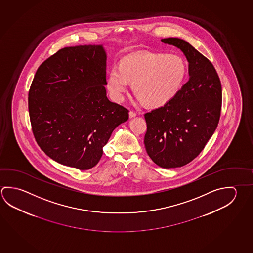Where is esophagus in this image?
Here are the masks:
<instances>
[{"label": "esophagus", "mask_w": 253, "mask_h": 253, "mask_svg": "<svg viewBox=\"0 0 253 253\" xmlns=\"http://www.w3.org/2000/svg\"><path fill=\"white\" fill-rule=\"evenodd\" d=\"M128 116H129V118H134V117H136V116H137V114H136L135 112L129 111V113H128Z\"/></svg>", "instance_id": "1"}]
</instances>
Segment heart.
Wrapping results in <instances>:
<instances>
[{
  "instance_id": "heart-1",
  "label": "heart",
  "mask_w": 253,
  "mask_h": 253,
  "mask_svg": "<svg viewBox=\"0 0 253 253\" xmlns=\"http://www.w3.org/2000/svg\"><path fill=\"white\" fill-rule=\"evenodd\" d=\"M186 65L176 54L146 53L125 57L119 67L108 73L107 88L112 98L121 100L132 83L131 89L145 106L159 107L172 100L186 80Z\"/></svg>"
}]
</instances>
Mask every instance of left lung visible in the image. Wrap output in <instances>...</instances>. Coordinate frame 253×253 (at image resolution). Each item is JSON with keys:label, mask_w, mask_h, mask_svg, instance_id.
Segmentation results:
<instances>
[{"label": "left lung", "mask_w": 253, "mask_h": 253, "mask_svg": "<svg viewBox=\"0 0 253 253\" xmlns=\"http://www.w3.org/2000/svg\"><path fill=\"white\" fill-rule=\"evenodd\" d=\"M180 49L188 62L189 80L163 107L145 114L146 153L164 169L177 168L199 155L217 128L222 89L211 62L185 40L162 39Z\"/></svg>", "instance_id": "1"}]
</instances>
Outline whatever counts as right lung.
Here are the masks:
<instances>
[{
    "mask_svg": "<svg viewBox=\"0 0 253 253\" xmlns=\"http://www.w3.org/2000/svg\"><path fill=\"white\" fill-rule=\"evenodd\" d=\"M103 45L59 49L37 69L28 94L36 142L58 164L89 169L128 111L107 97Z\"/></svg>",
    "mask_w": 253,
    "mask_h": 253,
    "instance_id": "obj_1",
    "label": "right lung"
}]
</instances>
